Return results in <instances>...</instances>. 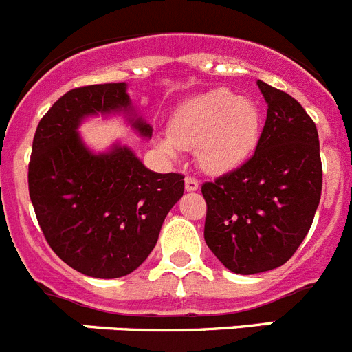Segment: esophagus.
I'll list each match as a JSON object with an SVG mask.
<instances>
[{"label": "esophagus", "instance_id": "34e87169", "mask_svg": "<svg viewBox=\"0 0 352 352\" xmlns=\"http://www.w3.org/2000/svg\"><path fill=\"white\" fill-rule=\"evenodd\" d=\"M184 184H186V190H187V192H194V190L199 189V182H197L196 179H192V177H186Z\"/></svg>", "mask_w": 352, "mask_h": 352}]
</instances>
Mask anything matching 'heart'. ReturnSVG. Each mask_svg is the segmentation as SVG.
I'll list each match as a JSON object with an SVG mask.
<instances>
[{"instance_id": "1", "label": "heart", "mask_w": 352, "mask_h": 352, "mask_svg": "<svg viewBox=\"0 0 352 352\" xmlns=\"http://www.w3.org/2000/svg\"><path fill=\"white\" fill-rule=\"evenodd\" d=\"M261 129L254 100L217 87L184 101L170 120L168 135H160L156 146L168 160H179L180 149H196L203 172L223 175L254 153Z\"/></svg>"}]
</instances>
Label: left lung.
<instances>
[{"label":"left lung","mask_w":352,"mask_h":352,"mask_svg":"<svg viewBox=\"0 0 352 352\" xmlns=\"http://www.w3.org/2000/svg\"><path fill=\"white\" fill-rule=\"evenodd\" d=\"M256 84L268 110L254 156L201 187L204 241L239 275L282 267L305 241L322 196L315 122L287 93Z\"/></svg>","instance_id":"left-lung-1"}]
</instances>
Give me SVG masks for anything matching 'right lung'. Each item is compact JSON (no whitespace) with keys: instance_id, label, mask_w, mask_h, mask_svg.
<instances>
[{"instance_id":"1","label":"right lung","mask_w":352,"mask_h":352,"mask_svg":"<svg viewBox=\"0 0 352 352\" xmlns=\"http://www.w3.org/2000/svg\"><path fill=\"white\" fill-rule=\"evenodd\" d=\"M125 82L68 91L37 125L29 194L47 244L87 277L118 278L139 268L184 194L180 173H156L127 144L94 151L82 139L91 118L122 117L142 139L153 127L132 104Z\"/></svg>"}]
</instances>
